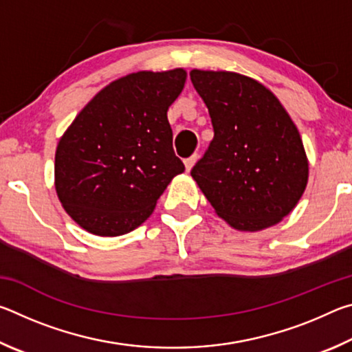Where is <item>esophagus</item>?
Here are the masks:
<instances>
[{"label":"esophagus","instance_id":"34e87169","mask_svg":"<svg viewBox=\"0 0 352 352\" xmlns=\"http://www.w3.org/2000/svg\"><path fill=\"white\" fill-rule=\"evenodd\" d=\"M197 158H199V155L194 153V155H190L189 158L184 160V169H186V172H189L190 169L194 168V164H195V162H197Z\"/></svg>","mask_w":352,"mask_h":352}]
</instances>
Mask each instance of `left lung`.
<instances>
[{
  "label": "left lung",
  "mask_w": 352,
  "mask_h": 352,
  "mask_svg": "<svg viewBox=\"0 0 352 352\" xmlns=\"http://www.w3.org/2000/svg\"><path fill=\"white\" fill-rule=\"evenodd\" d=\"M214 138L190 170L217 216L237 231H261L294 211L309 160L287 110L261 82L233 71L192 69Z\"/></svg>",
  "instance_id": "left-lung-1"
}]
</instances>
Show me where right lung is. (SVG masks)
I'll list each match as a JSON object with an SVG mask.
<instances>
[{
  "mask_svg": "<svg viewBox=\"0 0 352 352\" xmlns=\"http://www.w3.org/2000/svg\"><path fill=\"white\" fill-rule=\"evenodd\" d=\"M186 76L175 68L119 77L65 130L56 148L54 186L80 228L102 237L130 233L184 170L172 148L168 110Z\"/></svg>",
  "mask_w": 352,
  "mask_h": 352,
  "instance_id": "1",
  "label": "right lung"
}]
</instances>
